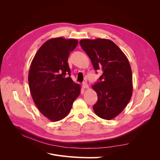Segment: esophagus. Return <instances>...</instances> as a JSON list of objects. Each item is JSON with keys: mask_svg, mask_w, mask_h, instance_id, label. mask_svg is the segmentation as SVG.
Listing matches in <instances>:
<instances>
[{"mask_svg": "<svg viewBox=\"0 0 160 160\" xmlns=\"http://www.w3.org/2000/svg\"><path fill=\"white\" fill-rule=\"evenodd\" d=\"M83 88H84V89H88V88H89V85H88V84L86 83V82H83Z\"/></svg>", "mask_w": 160, "mask_h": 160, "instance_id": "34e87169", "label": "esophagus"}]
</instances>
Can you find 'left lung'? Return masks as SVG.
Masks as SVG:
<instances>
[{
	"label": "left lung",
	"mask_w": 160,
	"mask_h": 160,
	"mask_svg": "<svg viewBox=\"0 0 160 160\" xmlns=\"http://www.w3.org/2000/svg\"><path fill=\"white\" fill-rule=\"evenodd\" d=\"M79 43L96 73L98 70L103 71L92 86L98 97L93 107L95 113L104 119H113L126 107L132 95V72L128 58L108 39H82Z\"/></svg>",
	"instance_id": "obj_1"
}]
</instances>
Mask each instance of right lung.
Here are the masks:
<instances>
[{"mask_svg":"<svg viewBox=\"0 0 160 160\" xmlns=\"http://www.w3.org/2000/svg\"><path fill=\"white\" fill-rule=\"evenodd\" d=\"M77 44L75 39L51 38L39 48L31 62L28 72L31 94L38 110L52 122L68 115L80 94V85L71 78L67 62Z\"/></svg>","mask_w":160,"mask_h":160,"instance_id":"obj_1","label":"right lung"}]
</instances>
